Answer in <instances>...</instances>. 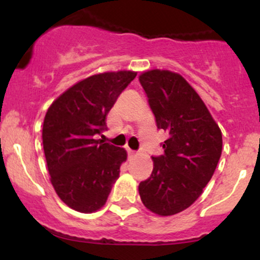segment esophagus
Returning <instances> with one entry per match:
<instances>
[{
  "mask_svg": "<svg viewBox=\"0 0 260 260\" xmlns=\"http://www.w3.org/2000/svg\"><path fill=\"white\" fill-rule=\"evenodd\" d=\"M127 153H128V156H129V157H133V156H136V155H137V151H134L129 148H127Z\"/></svg>",
  "mask_w": 260,
  "mask_h": 260,
  "instance_id": "34e87169",
  "label": "esophagus"
}]
</instances>
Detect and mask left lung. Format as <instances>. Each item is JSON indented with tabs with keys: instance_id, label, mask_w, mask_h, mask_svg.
I'll list each match as a JSON object with an SVG mask.
<instances>
[{
	"instance_id": "left-lung-1",
	"label": "left lung",
	"mask_w": 260,
	"mask_h": 260,
	"mask_svg": "<svg viewBox=\"0 0 260 260\" xmlns=\"http://www.w3.org/2000/svg\"><path fill=\"white\" fill-rule=\"evenodd\" d=\"M159 129L168 133L164 155L139 183L145 208L160 216L194 203L213 177L221 156L222 134L197 91L181 74L151 70L139 76Z\"/></svg>"
}]
</instances>
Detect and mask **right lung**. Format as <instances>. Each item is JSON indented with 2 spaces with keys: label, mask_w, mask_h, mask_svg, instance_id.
Wrapping results in <instances>:
<instances>
[{
  "label": "right lung",
  "mask_w": 260,
  "mask_h": 260,
  "mask_svg": "<svg viewBox=\"0 0 260 260\" xmlns=\"http://www.w3.org/2000/svg\"><path fill=\"white\" fill-rule=\"evenodd\" d=\"M137 72L94 74L67 89L45 115L43 145L51 183L61 201L80 213L105 205L127 160L123 148L96 139L106 116Z\"/></svg>",
  "instance_id": "add662e5"
}]
</instances>
